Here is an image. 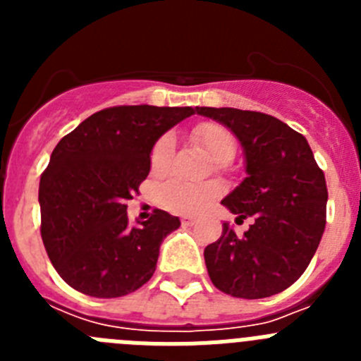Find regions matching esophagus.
Listing matches in <instances>:
<instances>
[{
	"mask_svg": "<svg viewBox=\"0 0 361 361\" xmlns=\"http://www.w3.org/2000/svg\"><path fill=\"white\" fill-rule=\"evenodd\" d=\"M180 224H183V226H193V224H195V220L190 219V216H183Z\"/></svg>",
	"mask_w": 361,
	"mask_h": 361,
	"instance_id": "esophagus-1",
	"label": "esophagus"
}]
</instances>
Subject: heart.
<instances>
[{"label": "heart", "mask_w": 361, "mask_h": 361, "mask_svg": "<svg viewBox=\"0 0 361 361\" xmlns=\"http://www.w3.org/2000/svg\"><path fill=\"white\" fill-rule=\"evenodd\" d=\"M191 139L208 153L216 164H228L237 153V139L224 124L212 123V121L199 123L195 128L191 130ZM173 148L175 141L170 133L159 137L152 152H149V170H152V173L161 175L168 170ZM220 193H222V186L215 180L190 184L173 178V180H168L159 188L157 199L159 204L168 212L180 213V215H197V213L208 208L213 200L219 199Z\"/></svg>", "instance_id": "obj_1"}]
</instances>
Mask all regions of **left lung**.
Returning <instances> with one entry per match:
<instances>
[{
    "mask_svg": "<svg viewBox=\"0 0 361 361\" xmlns=\"http://www.w3.org/2000/svg\"><path fill=\"white\" fill-rule=\"evenodd\" d=\"M240 141L247 177L222 200L238 219L255 222L238 237L226 222L204 250L213 286L237 298L282 293L307 269L322 240L327 184L302 133L260 111L197 106Z\"/></svg>",
    "mask_w": 361,
    "mask_h": 361,
    "instance_id": "8db88e82",
    "label": "left lung"
}]
</instances>
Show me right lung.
<instances>
[{
    "mask_svg": "<svg viewBox=\"0 0 361 361\" xmlns=\"http://www.w3.org/2000/svg\"><path fill=\"white\" fill-rule=\"evenodd\" d=\"M193 114L191 106L104 108L57 142L39 180L41 238L70 288L117 298L152 279L159 247L180 220L155 209L130 226L126 200L148 177L155 141Z\"/></svg>",
    "mask_w": 361,
    "mask_h": 361,
    "instance_id": "1",
    "label": "right lung"
}]
</instances>
